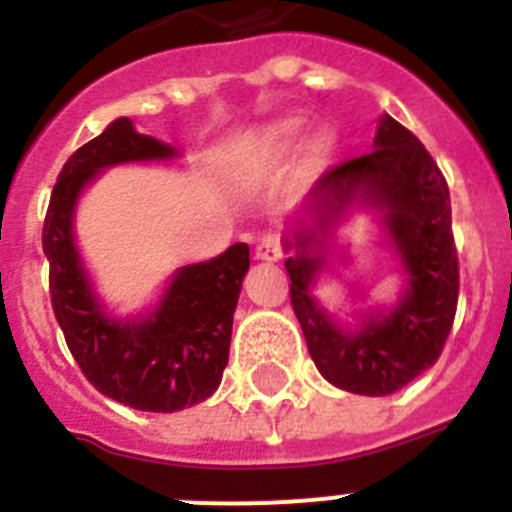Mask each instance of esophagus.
Listing matches in <instances>:
<instances>
[{"mask_svg": "<svg viewBox=\"0 0 512 512\" xmlns=\"http://www.w3.org/2000/svg\"><path fill=\"white\" fill-rule=\"evenodd\" d=\"M256 259L261 261H279L282 259V241L277 235H266L256 246Z\"/></svg>", "mask_w": 512, "mask_h": 512, "instance_id": "1", "label": "esophagus"}]
</instances>
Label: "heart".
Here are the masks:
<instances>
[{
  "instance_id": "1",
  "label": "heart",
  "mask_w": 512,
  "mask_h": 512,
  "mask_svg": "<svg viewBox=\"0 0 512 512\" xmlns=\"http://www.w3.org/2000/svg\"><path fill=\"white\" fill-rule=\"evenodd\" d=\"M300 133H302V120H297V117H287V120L274 122V125H269V128L261 133L259 156L266 158V161H282V158H287L289 153L295 151ZM328 151H330V140L325 138V135H318V138L310 143L312 158H323Z\"/></svg>"
}]
</instances>
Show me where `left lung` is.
<instances>
[{
    "instance_id": "1",
    "label": "left lung",
    "mask_w": 512,
    "mask_h": 512,
    "mask_svg": "<svg viewBox=\"0 0 512 512\" xmlns=\"http://www.w3.org/2000/svg\"><path fill=\"white\" fill-rule=\"evenodd\" d=\"M354 201L383 210L388 237L409 274V289L392 311L373 313L356 331H343L314 302L309 284L324 265L319 251L324 238ZM287 248H295L284 261L292 282L289 300L307 351L330 384L354 395L382 397L436 364L454 325L459 259L449 184L408 128L384 115L374 151L325 171Z\"/></svg>"
}]
</instances>
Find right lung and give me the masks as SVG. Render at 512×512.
I'll use <instances>...</instances> for the list:
<instances>
[{"label": "right lung", "instance_id": "1", "mask_svg": "<svg viewBox=\"0 0 512 512\" xmlns=\"http://www.w3.org/2000/svg\"><path fill=\"white\" fill-rule=\"evenodd\" d=\"M171 156L174 148L117 117L63 164L43 223L53 312L71 356L102 395L146 413L192 408L220 387L251 264L248 246L233 243L217 259L184 266L148 318L117 320L99 305L74 246V207L81 189L107 166Z\"/></svg>", "mask_w": 512, "mask_h": 512}]
</instances>
